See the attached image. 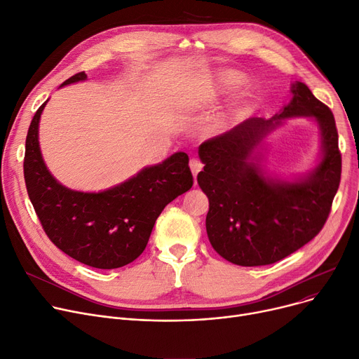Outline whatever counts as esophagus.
<instances>
[{
	"label": "esophagus",
	"mask_w": 359,
	"mask_h": 359,
	"mask_svg": "<svg viewBox=\"0 0 359 359\" xmlns=\"http://www.w3.org/2000/svg\"><path fill=\"white\" fill-rule=\"evenodd\" d=\"M189 165H191V170H192V173H194V177H196V176H198V173L201 172L202 167H203L202 161H201V160H198V158H192V160H191V163H189Z\"/></svg>",
	"instance_id": "esophagus-1"
}]
</instances>
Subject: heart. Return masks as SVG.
I'll list each match as a JSON object with an SVG mask.
<instances>
[{"label":"heart","mask_w":359,"mask_h":359,"mask_svg":"<svg viewBox=\"0 0 359 359\" xmlns=\"http://www.w3.org/2000/svg\"><path fill=\"white\" fill-rule=\"evenodd\" d=\"M240 83H241V80H238L237 77H230V79H229V84L237 86V84H240Z\"/></svg>","instance_id":"heart-1"}]
</instances>
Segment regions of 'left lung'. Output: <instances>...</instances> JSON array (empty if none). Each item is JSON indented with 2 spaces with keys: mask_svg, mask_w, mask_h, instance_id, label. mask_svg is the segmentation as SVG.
Wrapping results in <instances>:
<instances>
[{
  "mask_svg": "<svg viewBox=\"0 0 359 359\" xmlns=\"http://www.w3.org/2000/svg\"><path fill=\"white\" fill-rule=\"evenodd\" d=\"M291 91V103L278 116L250 118L199 145L205 165L198 183L210 199L206 233L214 250L234 265H271L303 248L322 231L341 183L342 156L332 110L304 83H295ZM294 116L319 122L324 157L303 181L272 182L250 156L268 131Z\"/></svg>",
  "mask_w": 359,
  "mask_h": 359,
  "instance_id": "8db88e82",
  "label": "left lung"
}]
</instances>
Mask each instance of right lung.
I'll list each match as a JSON object with an SVG mask.
<instances>
[{
    "label": "right lung",
    "mask_w": 359,
    "mask_h": 359,
    "mask_svg": "<svg viewBox=\"0 0 359 359\" xmlns=\"http://www.w3.org/2000/svg\"><path fill=\"white\" fill-rule=\"evenodd\" d=\"M86 79L83 71L62 86ZM45 104L37 109L29 126L23 163L34 212L49 240L69 257L97 269L122 268L145 250L164 206L192 187L189 157L176 153L104 192L67 189L48 172L37 141Z\"/></svg>",
    "instance_id": "right-lung-1"
}]
</instances>
